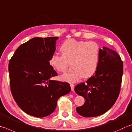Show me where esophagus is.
I'll return each mask as SVG.
<instances>
[{"label":"esophagus","mask_w":132,"mask_h":132,"mask_svg":"<svg viewBox=\"0 0 132 132\" xmlns=\"http://www.w3.org/2000/svg\"><path fill=\"white\" fill-rule=\"evenodd\" d=\"M70 86H71V90H72V91L74 90V87H75L74 84H70Z\"/></svg>","instance_id":"34e87169"}]
</instances>
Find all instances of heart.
<instances>
[{
  "mask_svg": "<svg viewBox=\"0 0 132 132\" xmlns=\"http://www.w3.org/2000/svg\"><path fill=\"white\" fill-rule=\"evenodd\" d=\"M61 55L54 53L49 59V64L59 72H65L73 64L74 70L65 73L61 79L68 82H76L82 77L93 75L97 68L100 46L95 42L66 40L60 47Z\"/></svg>",
  "mask_w": 132,
  "mask_h": 132,
  "instance_id": "b5f03b06",
  "label": "heart"
}]
</instances>
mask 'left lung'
I'll return each mask as SVG.
<instances>
[{
  "instance_id": "left-lung-1",
  "label": "left lung",
  "mask_w": 132,
  "mask_h": 132,
  "mask_svg": "<svg viewBox=\"0 0 132 132\" xmlns=\"http://www.w3.org/2000/svg\"><path fill=\"white\" fill-rule=\"evenodd\" d=\"M123 62L115 51L103 47L96 72L75 87V92L83 96L85 103L76 108L84 117H94L109 110L117 101L121 86Z\"/></svg>"
}]
</instances>
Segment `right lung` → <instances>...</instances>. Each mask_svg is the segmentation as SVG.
<instances>
[{
	"instance_id": "obj_1",
	"label": "right lung",
	"mask_w": 132,
	"mask_h": 132,
	"mask_svg": "<svg viewBox=\"0 0 132 132\" xmlns=\"http://www.w3.org/2000/svg\"><path fill=\"white\" fill-rule=\"evenodd\" d=\"M58 37L34 38L18 47L9 64L11 92L23 111L42 118L54 112L58 99L71 90L70 84L51 79L57 73L49 59Z\"/></svg>"
}]
</instances>
